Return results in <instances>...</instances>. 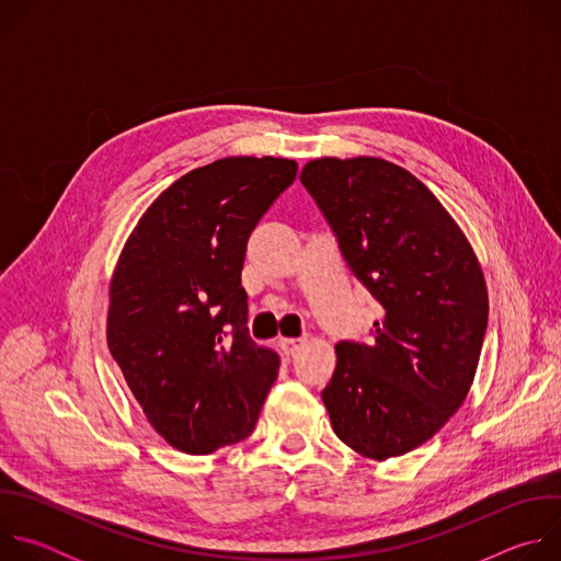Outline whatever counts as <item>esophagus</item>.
Listing matches in <instances>:
<instances>
[{
  "mask_svg": "<svg viewBox=\"0 0 561 561\" xmlns=\"http://www.w3.org/2000/svg\"><path fill=\"white\" fill-rule=\"evenodd\" d=\"M304 344H306V337H288V340H282V348H284L286 355H295Z\"/></svg>",
  "mask_w": 561,
  "mask_h": 561,
  "instance_id": "1",
  "label": "esophagus"
}]
</instances>
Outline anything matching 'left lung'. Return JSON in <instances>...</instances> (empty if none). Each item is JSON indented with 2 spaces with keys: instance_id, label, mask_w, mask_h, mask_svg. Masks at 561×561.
Returning <instances> with one entry per match:
<instances>
[{
  "instance_id": "left-lung-1",
  "label": "left lung",
  "mask_w": 561,
  "mask_h": 561,
  "mask_svg": "<svg viewBox=\"0 0 561 561\" xmlns=\"http://www.w3.org/2000/svg\"><path fill=\"white\" fill-rule=\"evenodd\" d=\"M299 182L383 308L370 344L335 348L322 390L333 431L364 457L404 455L428 442L470 390L489 327L484 273L455 219L402 167L322 157Z\"/></svg>"
}]
</instances>
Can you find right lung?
<instances>
[{
  "instance_id": "right-lung-1",
  "label": "right lung",
  "mask_w": 561,
  "mask_h": 561,
  "mask_svg": "<svg viewBox=\"0 0 561 561\" xmlns=\"http://www.w3.org/2000/svg\"><path fill=\"white\" fill-rule=\"evenodd\" d=\"M279 157H224L180 178L137 221L111 279L106 340L152 428L206 455L249 437L279 357L247 329L249 237L295 182Z\"/></svg>"
}]
</instances>
